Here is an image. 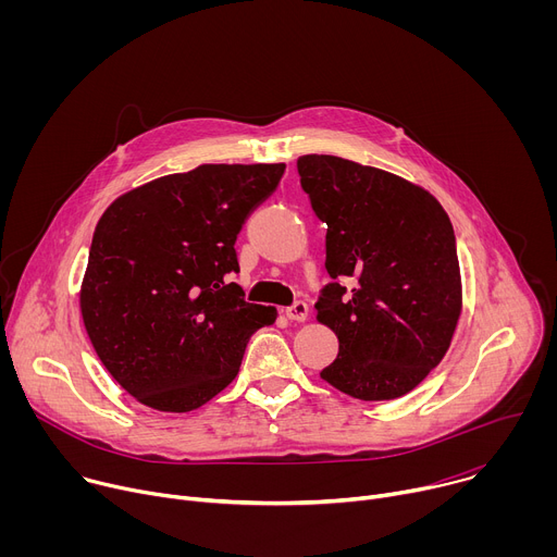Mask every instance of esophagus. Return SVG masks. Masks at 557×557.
<instances>
[{
    "instance_id": "34e87169",
    "label": "esophagus",
    "mask_w": 557,
    "mask_h": 557,
    "mask_svg": "<svg viewBox=\"0 0 557 557\" xmlns=\"http://www.w3.org/2000/svg\"><path fill=\"white\" fill-rule=\"evenodd\" d=\"M286 317L293 322H304L308 317V304L304 299H297L293 301L288 308H286Z\"/></svg>"
}]
</instances>
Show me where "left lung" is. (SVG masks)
<instances>
[{
	"label": "left lung",
	"mask_w": 557,
	"mask_h": 557,
	"mask_svg": "<svg viewBox=\"0 0 557 557\" xmlns=\"http://www.w3.org/2000/svg\"><path fill=\"white\" fill-rule=\"evenodd\" d=\"M297 172L329 224L333 282L314 308L339 355L322 379L361 401L404 396L441 363L462 310L451 222L430 191L376 168L306 153Z\"/></svg>",
	"instance_id": "8db88e82"
}]
</instances>
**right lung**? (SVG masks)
<instances>
[{
    "instance_id": "add662e5",
    "label": "right lung",
    "mask_w": 557,
    "mask_h": 557,
    "mask_svg": "<svg viewBox=\"0 0 557 557\" xmlns=\"http://www.w3.org/2000/svg\"><path fill=\"white\" fill-rule=\"evenodd\" d=\"M286 165H200L119 196L101 215L78 306L121 387L147 408L191 412L240 370L275 306L245 299L235 240Z\"/></svg>"
}]
</instances>
